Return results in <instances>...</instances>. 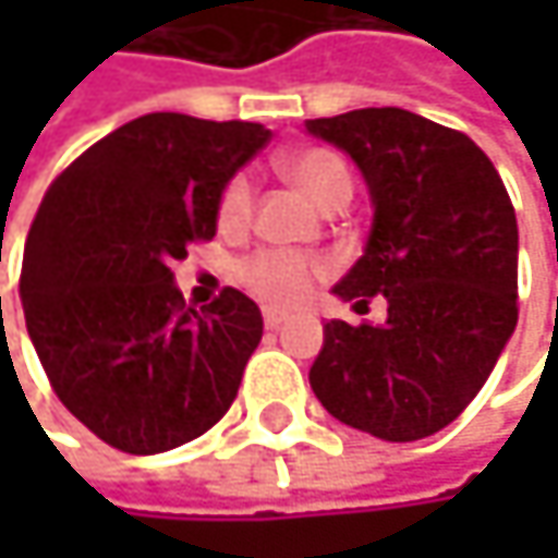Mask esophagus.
I'll return each mask as SVG.
<instances>
[{"mask_svg": "<svg viewBox=\"0 0 558 558\" xmlns=\"http://www.w3.org/2000/svg\"><path fill=\"white\" fill-rule=\"evenodd\" d=\"M283 319H287V316L278 313V310H265V326H268V329H278Z\"/></svg>", "mask_w": 558, "mask_h": 558, "instance_id": "esophagus-1", "label": "esophagus"}]
</instances>
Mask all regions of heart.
I'll use <instances>...</instances> for the list:
<instances>
[{
	"mask_svg": "<svg viewBox=\"0 0 558 558\" xmlns=\"http://www.w3.org/2000/svg\"><path fill=\"white\" fill-rule=\"evenodd\" d=\"M280 173L316 206H332L352 196V173L345 161L329 148H300L278 161ZM252 180L235 173L216 203V222L222 229H242L252 219ZM319 278H326V265L319 258H306L296 252H258L239 265V280L268 306H296Z\"/></svg>",
	"mask_w": 558,
	"mask_h": 558,
	"instance_id": "heart-1",
	"label": "heart"
}]
</instances>
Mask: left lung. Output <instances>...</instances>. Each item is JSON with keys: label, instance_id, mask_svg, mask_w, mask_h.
<instances>
[{"label": "left lung", "instance_id": "obj_1", "mask_svg": "<svg viewBox=\"0 0 558 558\" xmlns=\"http://www.w3.org/2000/svg\"><path fill=\"white\" fill-rule=\"evenodd\" d=\"M368 180L365 255L342 300H388L385 323H326L310 368L319 403L362 433L413 442L449 426L517 326V216L492 158L462 132L385 106L310 119Z\"/></svg>", "mask_w": 558, "mask_h": 558}]
</instances>
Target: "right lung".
<instances>
[{"instance_id": "1", "label": "right lung", "mask_w": 558, "mask_h": 558, "mask_svg": "<svg viewBox=\"0 0 558 558\" xmlns=\"http://www.w3.org/2000/svg\"><path fill=\"white\" fill-rule=\"evenodd\" d=\"M271 132L151 112L48 186L22 258L25 326L60 403L129 456L177 449L232 407L262 310L226 287L193 310L170 265L216 235V203Z\"/></svg>"}]
</instances>
